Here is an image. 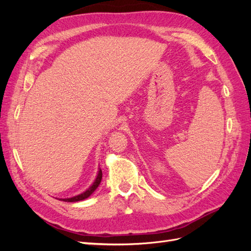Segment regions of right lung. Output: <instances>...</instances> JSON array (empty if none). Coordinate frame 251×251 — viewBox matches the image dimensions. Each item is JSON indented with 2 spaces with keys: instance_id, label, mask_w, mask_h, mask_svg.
I'll return each instance as SVG.
<instances>
[{
  "instance_id": "add662e5",
  "label": "right lung",
  "mask_w": 251,
  "mask_h": 251,
  "mask_svg": "<svg viewBox=\"0 0 251 251\" xmlns=\"http://www.w3.org/2000/svg\"><path fill=\"white\" fill-rule=\"evenodd\" d=\"M101 178H102V172H101V170L100 169V171H98L97 176H96V179H95V181L93 182V184L91 185V186L87 189L86 192H83L82 194H79V195H77V196H74V197H72V198L58 199V200H62V201H65V202H77V201H81V200L87 199L88 197H90L91 195H92V194L95 192V189L98 187V185L100 184Z\"/></svg>"
}]
</instances>
